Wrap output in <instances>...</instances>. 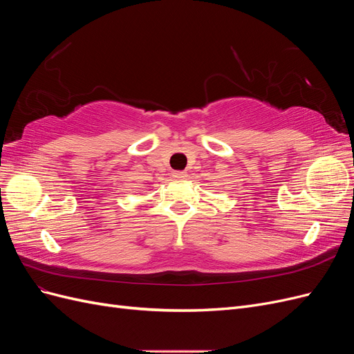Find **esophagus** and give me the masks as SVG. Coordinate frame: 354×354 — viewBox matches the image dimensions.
Listing matches in <instances>:
<instances>
[{"instance_id":"esophagus-1","label":"esophagus","mask_w":354,"mask_h":354,"mask_svg":"<svg viewBox=\"0 0 354 354\" xmlns=\"http://www.w3.org/2000/svg\"><path fill=\"white\" fill-rule=\"evenodd\" d=\"M173 178H174V180H186V178H187V174L185 173V171H174V173H173Z\"/></svg>"}]
</instances>
